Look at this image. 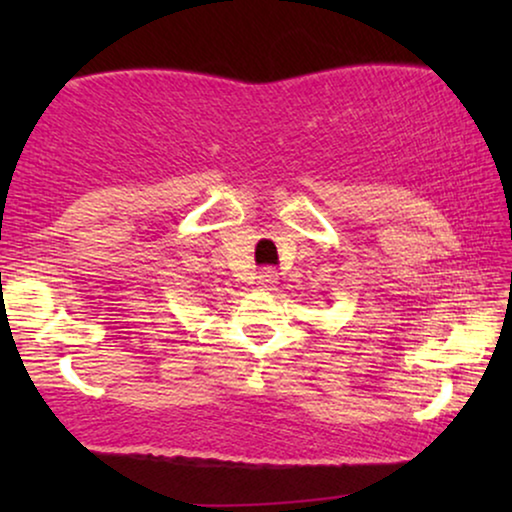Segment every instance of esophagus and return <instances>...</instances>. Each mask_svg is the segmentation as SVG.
Listing matches in <instances>:
<instances>
[{"mask_svg": "<svg viewBox=\"0 0 512 512\" xmlns=\"http://www.w3.org/2000/svg\"><path fill=\"white\" fill-rule=\"evenodd\" d=\"M277 270L275 268H263L258 272V284L263 286V289H272V286L277 284Z\"/></svg>", "mask_w": 512, "mask_h": 512, "instance_id": "34e87169", "label": "esophagus"}]
</instances>
